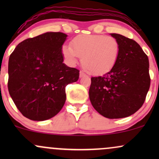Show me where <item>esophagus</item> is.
Here are the masks:
<instances>
[{"label": "esophagus", "instance_id": "esophagus-1", "mask_svg": "<svg viewBox=\"0 0 159 159\" xmlns=\"http://www.w3.org/2000/svg\"><path fill=\"white\" fill-rule=\"evenodd\" d=\"M79 76L80 78H83V77H85L86 76V74L84 72H83V71H80V74H79Z\"/></svg>", "mask_w": 159, "mask_h": 159}]
</instances>
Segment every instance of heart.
Returning a JSON list of instances; mask_svg holds the SVG:
<instances>
[{"label":"heart","mask_w":159,"mask_h":159,"mask_svg":"<svg viewBox=\"0 0 159 159\" xmlns=\"http://www.w3.org/2000/svg\"><path fill=\"white\" fill-rule=\"evenodd\" d=\"M120 52L119 42L103 35H81L63 45L61 53L68 63L75 64L81 57V64L89 73L100 75L114 68Z\"/></svg>","instance_id":"obj_1"}]
</instances>
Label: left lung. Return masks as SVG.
<instances>
[{"label": "left lung", "instance_id": "8db88e82", "mask_svg": "<svg viewBox=\"0 0 159 159\" xmlns=\"http://www.w3.org/2000/svg\"><path fill=\"white\" fill-rule=\"evenodd\" d=\"M119 58L114 68L102 76L91 78L89 97L97 112L109 119L134 114L145 101L150 86L149 59L134 40L118 34Z\"/></svg>", "mask_w": 159, "mask_h": 159}]
</instances>
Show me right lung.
<instances>
[{"label":"right lung","instance_id":"add662e5","mask_svg":"<svg viewBox=\"0 0 159 159\" xmlns=\"http://www.w3.org/2000/svg\"><path fill=\"white\" fill-rule=\"evenodd\" d=\"M66 34L47 32L20 43L8 63V90L23 116L34 121L51 119L64 105L66 86L76 82L79 70L63 63Z\"/></svg>","mask_w":159,"mask_h":159}]
</instances>
